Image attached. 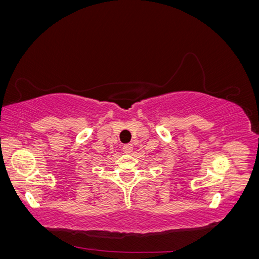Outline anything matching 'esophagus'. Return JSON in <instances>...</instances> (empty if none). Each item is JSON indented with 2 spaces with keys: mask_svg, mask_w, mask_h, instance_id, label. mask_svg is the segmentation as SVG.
<instances>
[{
  "mask_svg": "<svg viewBox=\"0 0 259 259\" xmlns=\"http://www.w3.org/2000/svg\"><path fill=\"white\" fill-rule=\"evenodd\" d=\"M133 151V145L132 144H126L123 146V152L124 153H131Z\"/></svg>",
  "mask_w": 259,
  "mask_h": 259,
  "instance_id": "34e87169",
  "label": "esophagus"
}]
</instances>
